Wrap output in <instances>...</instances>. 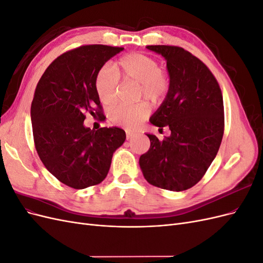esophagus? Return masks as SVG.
<instances>
[{
    "instance_id": "obj_1",
    "label": "esophagus",
    "mask_w": 263,
    "mask_h": 263,
    "mask_svg": "<svg viewBox=\"0 0 263 263\" xmlns=\"http://www.w3.org/2000/svg\"><path fill=\"white\" fill-rule=\"evenodd\" d=\"M126 137H127V139L130 140V139H133V138L135 137V134H134V133H132V132H128V130H127V132H126Z\"/></svg>"
}]
</instances>
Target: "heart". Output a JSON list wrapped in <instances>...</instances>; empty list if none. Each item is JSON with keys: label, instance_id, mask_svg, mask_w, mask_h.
<instances>
[{"label": "heart", "instance_id": "1", "mask_svg": "<svg viewBox=\"0 0 263 263\" xmlns=\"http://www.w3.org/2000/svg\"><path fill=\"white\" fill-rule=\"evenodd\" d=\"M112 68H103L95 78V91L103 105L112 106L116 102L118 78L140 84V97L151 102H160L169 90V78L158 61L144 53H129L117 60ZM149 108L145 103L119 105L110 113L112 121L127 129H135L145 121Z\"/></svg>", "mask_w": 263, "mask_h": 263}]
</instances>
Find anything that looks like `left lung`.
<instances>
[{"label": "left lung", "instance_id": "left-lung-1", "mask_svg": "<svg viewBox=\"0 0 263 263\" xmlns=\"http://www.w3.org/2000/svg\"><path fill=\"white\" fill-rule=\"evenodd\" d=\"M166 61L169 90L150 123L169 127L159 140L147 134L150 148L139 158L145 179L155 186L180 192L194 186L216 157L224 135V103L211 70L177 46H147Z\"/></svg>", "mask_w": 263, "mask_h": 263}]
</instances>
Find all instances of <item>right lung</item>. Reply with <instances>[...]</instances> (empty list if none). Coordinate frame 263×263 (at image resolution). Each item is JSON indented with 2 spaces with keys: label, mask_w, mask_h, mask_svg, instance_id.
<instances>
[{
  "label": "right lung",
  "mask_w": 263,
  "mask_h": 263,
  "mask_svg": "<svg viewBox=\"0 0 263 263\" xmlns=\"http://www.w3.org/2000/svg\"><path fill=\"white\" fill-rule=\"evenodd\" d=\"M122 47L81 46L62 53L39 80L30 107L37 154L53 177L77 190L97 185L107 176L112 157L126 139L118 127L94 130L85 115L103 117L95 78Z\"/></svg>",
  "instance_id": "add662e5"
}]
</instances>
